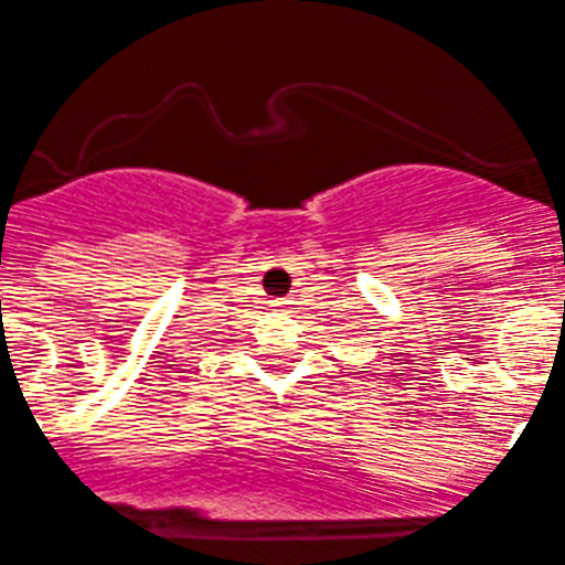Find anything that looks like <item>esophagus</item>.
<instances>
[{
	"mask_svg": "<svg viewBox=\"0 0 565 565\" xmlns=\"http://www.w3.org/2000/svg\"><path fill=\"white\" fill-rule=\"evenodd\" d=\"M271 308L274 310H288V308H294V299H274Z\"/></svg>",
	"mask_w": 565,
	"mask_h": 565,
	"instance_id": "34e87169",
	"label": "esophagus"
}]
</instances>
